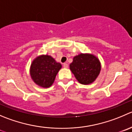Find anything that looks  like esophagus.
Instances as JSON below:
<instances>
[{
  "label": "esophagus",
  "mask_w": 132,
  "mask_h": 132,
  "mask_svg": "<svg viewBox=\"0 0 132 132\" xmlns=\"http://www.w3.org/2000/svg\"><path fill=\"white\" fill-rule=\"evenodd\" d=\"M63 67L65 68H68V64L67 63H64L63 64Z\"/></svg>",
  "instance_id": "esophagus-1"
}]
</instances>
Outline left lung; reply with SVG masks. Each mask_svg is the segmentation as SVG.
<instances>
[{"label":"left lung","mask_w":132,"mask_h":132,"mask_svg":"<svg viewBox=\"0 0 132 132\" xmlns=\"http://www.w3.org/2000/svg\"><path fill=\"white\" fill-rule=\"evenodd\" d=\"M70 68L80 84H89L98 77L101 66L99 60L93 55L80 53L74 57Z\"/></svg>","instance_id":"obj_1"}]
</instances>
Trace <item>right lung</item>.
Listing matches in <instances>:
<instances>
[{"instance_id":"obj_1","label":"right lung","mask_w":132,"mask_h":132,"mask_svg":"<svg viewBox=\"0 0 132 132\" xmlns=\"http://www.w3.org/2000/svg\"><path fill=\"white\" fill-rule=\"evenodd\" d=\"M62 65L51 56L40 55L33 62L30 67L31 79L37 85L43 88L51 86Z\"/></svg>"}]
</instances>
